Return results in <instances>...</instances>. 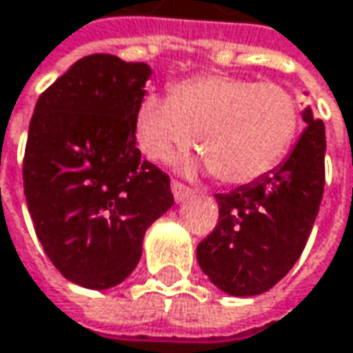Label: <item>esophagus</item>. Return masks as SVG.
I'll use <instances>...</instances> for the list:
<instances>
[{
	"instance_id": "34e87169",
	"label": "esophagus",
	"mask_w": 353,
	"mask_h": 353,
	"mask_svg": "<svg viewBox=\"0 0 353 353\" xmlns=\"http://www.w3.org/2000/svg\"><path fill=\"white\" fill-rule=\"evenodd\" d=\"M172 192H174L176 201H185L188 197L194 196V190H192V188H188L185 183L177 181V179H174V181H172Z\"/></svg>"
}]
</instances>
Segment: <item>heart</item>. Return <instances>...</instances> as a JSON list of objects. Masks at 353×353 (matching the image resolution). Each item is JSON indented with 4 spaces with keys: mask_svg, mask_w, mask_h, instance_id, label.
Returning <instances> with one entry per match:
<instances>
[{
    "mask_svg": "<svg viewBox=\"0 0 353 353\" xmlns=\"http://www.w3.org/2000/svg\"><path fill=\"white\" fill-rule=\"evenodd\" d=\"M301 128L298 97L276 81L238 75H197L170 97L145 95L135 114V139L154 161L197 152L225 183H250L278 168Z\"/></svg>",
    "mask_w": 353,
    "mask_h": 353,
    "instance_id": "obj_1",
    "label": "heart"
}]
</instances>
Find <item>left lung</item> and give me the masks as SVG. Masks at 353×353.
Returning <instances> with one entry per match:
<instances>
[{
  "label": "left lung",
  "mask_w": 353,
  "mask_h": 353,
  "mask_svg": "<svg viewBox=\"0 0 353 353\" xmlns=\"http://www.w3.org/2000/svg\"><path fill=\"white\" fill-rule=\"evenodd\" d=\"M292 156L268 176L216 194L219 219L197 243V263L230 296H258L274 288L301 256L320 212L325 183V128L303 110Z\"/></svg>",
  "instance_id": "left-lung-1"
}]
</instances>
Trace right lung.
Wrapping results in <instances>:
<instances>
[{
  "label": "right lung",
  "instance_id": "1",
  "mask_svg": "<svg viewBox=\"0 0 353 353\" xmlns=\"http://www.w3.org/2000/svg\"><path fill=\"white\" fill-rule=\"evenodd\" d=\"M152 68L94 53L39 95L23 156L35 234L63 278L90 290L123 281L145 230L165 214L170 176L135 148Z\"/></svg>",
  "mask_w": 353,
  "mask_h": 353
}]
</instances>
